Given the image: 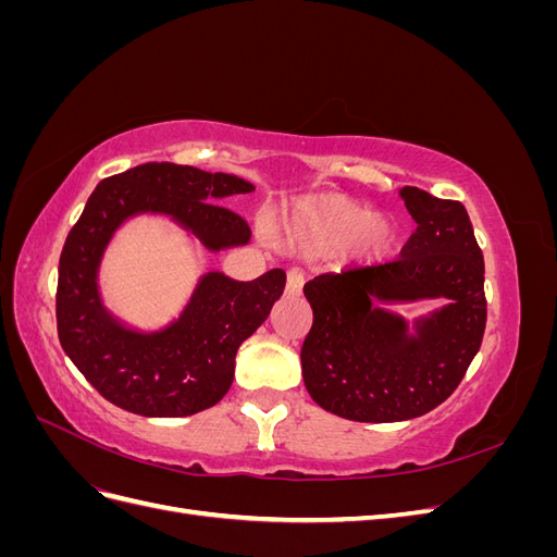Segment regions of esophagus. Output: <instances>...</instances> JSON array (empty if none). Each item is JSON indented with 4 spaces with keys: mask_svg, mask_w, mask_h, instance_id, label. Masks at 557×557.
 Listing matches in <instances>:
<instances>
[{
    "mask_svg": "<svg viewBox=\"0 0 557 557\" xmlns=\"http://www.w3.org/2000/svg\"><path fill=\"white\" fill-rule=\"evenodd\" d=\"M305 288V274L299 269H290L288 281H285V295H299Z\"/></svg>",
    "mask_w": 557,
    "mask_h": 557,
    "instance_id": "esophagus-1",
    "label": "esophagus"
}]
</instances>
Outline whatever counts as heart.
Instances as JSON below:
<instances>
[{"label":"heart","instance_id":"1","mask_svg":"<svg viewBox=\"0 0 557 557\" xmlns=\"http://www.w3.org/2000/svg\"><path fill=\"white\" fill-rule=\"evenodd\" d=\"M290 230L318 248H344L358 242V252L369 260L383 258L395 244V225L346 195L299 201L290 215Z\"/></svg>","mask_w":557,"mask_h":557}]
</instances>
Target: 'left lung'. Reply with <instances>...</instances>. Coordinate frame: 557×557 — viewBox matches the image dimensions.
I'll return each instance as SVG.
<instances>
[{
  "label": "left lung",
  "instance_id": "8db88e82",
  "mask_svg": "<svg viewBox=\"0 0 557 557\" xmlns=\"http://www.w3.org/2000/svg\"><path fill=\"white\" fill-rule=\"evenodd\" d=\"M416 232L393 262L320 274L305 285L313 325L301 376L318 407L358 423L418 418L453 395L485 332L483 252L467 209L425 190H399ZM444 296L449 305L414 324L380 309Z\"/></svg>",
  "mask_w": 557,
  "mask_h": 557
}]
</instances>
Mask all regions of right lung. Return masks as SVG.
<instances>
[{
	"mask_svg": "<svg viewBox=\"0 0 557 557\" xmlns=\"http://www.w3.org/2000/svg\"><path fill=\"white\" fill-rule=\"evenodd\" d=\"M252 190L232 174L146 162L104 178L90 195L60 256L58 336L78 372L115 407L181 418L221 401L234 379V356L283 295L285 272L272 269L246 283L209 272L178 320L160 332H137L107 311L97 288L113 232L132 215L164 213L209 250L244 246L248 223L221 205Z\"/></svg>",
	"mask_w": 557,
	"mask_h": 557,
	"instance_id": "obj_1",
	"label": "right lung"
}]
</instances>
